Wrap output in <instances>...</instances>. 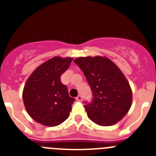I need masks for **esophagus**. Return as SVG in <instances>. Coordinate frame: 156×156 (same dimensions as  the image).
<instances>
[{"label": "esophagus", "instance_id": "34e87169", "mask_svg": "<svg viewBox=\"0 0 156 156\" xmlns=\"http://www.w3.org/2000/svg\"><path fill=\"white\" fill-rule=\"evenodd\" d=\"M76 100L77 101H79V102H81L83 100V98H82V96L81 95H79V96H77L76 97Z\"/></svg>", "mask_w": 156, "mask_h": 156}]
</instances>
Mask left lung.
Listing matches in <instances>:
<instances>
[{
    "label": "left lung",
    "instance_id": "left-lung-1",
    "mask_svg": "<svg viewBox=\"0 0 156 156\" xmlns=\"http://www.w3.org/2000/svg\"><path fill=\"white\" fill-rule=\"evenodd\" d=\"M74 63L83 72L93 93L85 101L89 118L96 124L109 126L123 118L132 105V90L125 76L109 59L79 57Z\"/></svg>",
    "mask_w": 156,
    "mask_h": 156
}]
</instances>
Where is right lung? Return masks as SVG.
<instances>
[{
	"mask_svg": "<svg viewBox=\"0 0 156 156\" xmlns=\"http://www.w3.org/2000/svg\"><path fill=\"white\" fill-rule=\"evenodd\" d=\"M73 58L55 57L41 64L30 76L23 91L27 112L47 126H56L69 117L75 99L69 96L60 76Z\"/></svg>",
	"mask_w": 156,
	"mask_h": 156,
	"instance_id": "right-lung-1",
	"label": "right lung"
}]
</instances>
